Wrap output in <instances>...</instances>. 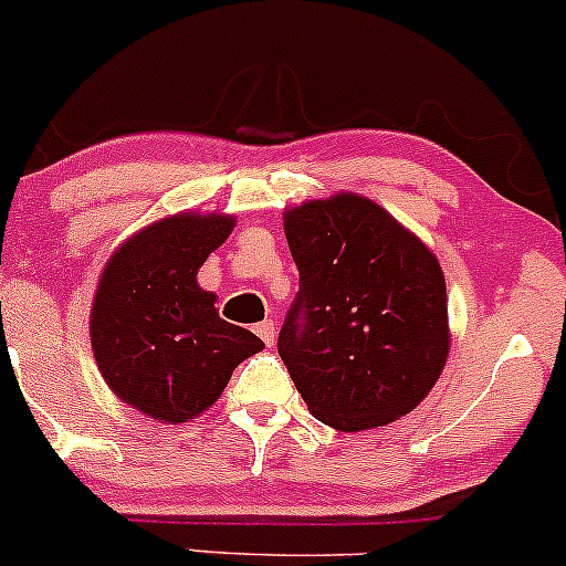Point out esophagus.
Returning a JSON list of instances; mask_svg holds the SVG:
<instances>
[{
  "label": "esophagus",
  "instance_id": "esophagus-1",
  "mask_svg": "<svg viewBox=\"0 0 566 566\" xmlns=\"http://www.w3.org/2000/svg\"><path fill=\"white\" fill-rule=\"evenodd\" d=\"M255 335H259L266 346H272V343H275V322L255 324Z\"/></svg>",
  "mask_w": 566,
  "mask_h": 566
}]
</instances>
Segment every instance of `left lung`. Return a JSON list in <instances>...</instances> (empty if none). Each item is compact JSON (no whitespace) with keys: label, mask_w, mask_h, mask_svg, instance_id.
Here are the masks:
<instances>
[{"label":"left lung","mask_w":566,"mask_h":566,"mask_svg":"<svg viewBox=\"0 0 566 566\" xmlns=\"http://www.w3.org/2000/svg\"><path fill=\"white\" fill-rule=\"evenodd\" d=\"M285 240L300 291L277 354L313 417L354 433L422 403L450 352L436 255L352 193L285 212Z\"/></svg>","instance_id":"obj_1"}]
</instances>
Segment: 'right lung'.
I'll use <instances>...</instances> for the list:
<instances>
[{
  "mask_svg": "<svg viewBox=\"0 0 566 566\" xmlns=\"http://www.w3.org/2000/svg\"><path fill=\"white\" fill-rule=\"evenodd\" d=\"M234 218L174 214L122 244L92 305V348L108 387L163 422L207 411L242 359L264 343L218 316L198 266L226 242Z\"/></svg>",
  "mask_w": 566,
  "mask_h": 566,
  "instance_id": "obj_1",
  "label": "right lung"
}]
</instances>
